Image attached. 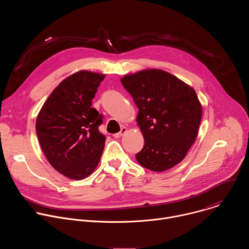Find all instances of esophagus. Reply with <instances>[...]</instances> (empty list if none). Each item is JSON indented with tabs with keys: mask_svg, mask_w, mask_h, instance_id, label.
<instances>
[{
	"mask_svg": "<svg viewBox=\"0 0 249 249\" xmlns=\"http://www.w3.org/2000/svg\"><path fill=\"white\" fill-rule=\"evenodd\" d=\"M127 132V128L126 127H123V128H121V131L119 132V133H116V134H114L113 135V137L114 138H120L123 134H125Z\"/></svg>",
	"mask_w": 249,
	"mask_h": 249,
	"instance_id": "esophagus-1",
	"label": "esophagus"
}]
</instances>
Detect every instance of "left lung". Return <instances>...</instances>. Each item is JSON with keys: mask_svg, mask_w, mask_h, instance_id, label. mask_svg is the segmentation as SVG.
<instances>
[{"mask_svg": "<svg viewBox=\"0 0 249 249\" xmlns=\"http://www.w3.org/2000/svg\"><path fill=\"white\" fill-rule=\"evenodd\" d=\"M139 109L137 122L145 144L136 155L150 170L179 163L194 144L202 117L196 91L162 70H145L121 79Z\"/></svg>", "mask_w": 249, "mask_h": 249, "instance_id": "obj_1", "label": "left lung"}]
</instances>
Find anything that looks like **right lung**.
I'll list each match as a JSON object with an SVG mask.
<instances>
[{
  "label": "right lung",
  "mask_w": 249,
  "mask_h": 249,
  "mask_svg": "<svg viewBox=\"0 0 249 249\" xmlns=\"http://www.w3.org/2000/svg\"><path fill=\"white\" fill-rule=\"evenodd\" d=\"M104 75L80 71L52 91L36 119V134L50 164L71 179H84L97 166L105 136L103 115L91 100Z\"/></svg>",
  "instance_id": "right-lung-1"
}]
</instances>
